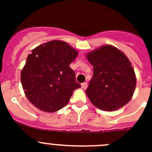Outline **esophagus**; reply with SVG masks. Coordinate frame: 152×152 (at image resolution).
Returning <instances> with one entry per match:
<instances>
[{
    "label": "esophagus",
    "instance_id": "34e87169",
    "mask_svg": "<svg viewBox=\"0 0 152 152\" xmlns=\"http://www.w3.org/2000/svg\"><path fill=\"white\" fill-rule=\"evenodd\" d=\"M88 84L87 83H83L81 84V86H82V89H83V90H85V89H86V87H87Z\"/></svg>",
    "mask_w": 152,
    "mask_h": 152
}]
</instances>
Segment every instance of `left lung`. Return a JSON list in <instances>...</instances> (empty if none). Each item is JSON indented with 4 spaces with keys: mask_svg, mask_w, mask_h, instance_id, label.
Segmentation results:
<instances>
[{
    "mask_svg": "<svg viewBox=\"0 0 152 152\" xmlns=\"http://www.w3.org/2000/svg\"><path fill=\"white\" fill-rule=\"evenodd\" d=\"M94 75L86 94L91 103L105 111H113L131 100L136 76L131 62L121 51L106 45L86 54Z\"/></svg>",
    "mask_w": 152,
    "mask_h": 152,
    "instance_id": "1",
    "label": "left lung"
}]
</instances>
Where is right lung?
<instances>
[{
  "label": "right lung",
  "mask_w": 152,
  "mask_h": 152,
  "mask_svg": "<svg viewBox=\"0 0 152 152\" xmlns=\"http://www.w3.org/2000/svg\"><path fill=\"white\" fill-rule=\"evenodd\" d=\"M77 56V51L62 41H50L34 48L21 72L28 100L49 113L67 105L74 90L81 87L69 67Z\"/></svg>",
  "instance_id": "add662e5"
}]
</instances>
